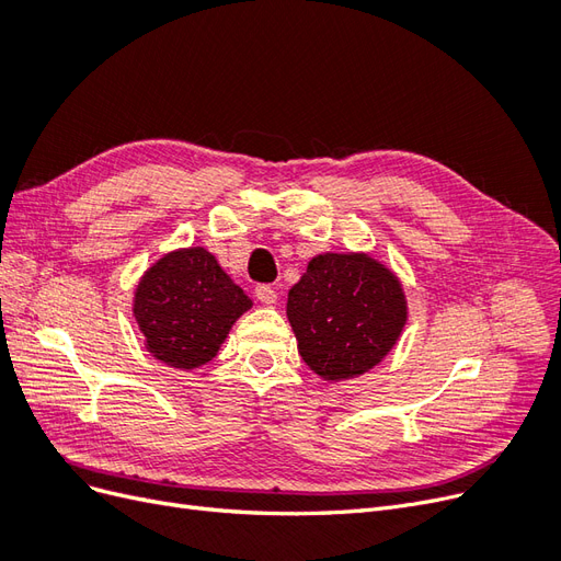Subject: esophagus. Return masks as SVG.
<instances>
[{"mask_svg":"<svg viewBox=\"0 0 561 561\" xmlns=\"http://www.w3.org/2000/svg\"><path fill=\"white\" fill-rule=\"evenodd\" d=\"M254 297H257L264 304V307H274L276 299H278L276 290L271 285H257V287H254Z\"/></svg>","mask_w":561,"mask_h":561,"instance_id":"esophagus-1","label":"esophagus"}]
</instances>
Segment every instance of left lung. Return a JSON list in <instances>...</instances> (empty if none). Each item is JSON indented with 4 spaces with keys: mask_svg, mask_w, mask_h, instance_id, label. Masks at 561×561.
Here are the masks:
<instances>
[{
    "mask_svg": "<svg viewBox=\"0 0 561 561\" xmlns=\"http://www.w3.org/2000/svg\"><path fill=\"white\" fill-rule=\"evenodd\" d=\"M285 313L301 360L339 383L386 358L410 307L396 271L369 252H322L290 287Z\"/></svg>",
    "mask_w": 561,
    "mask_h": 561,
    "instance_id": "left-lung-1",
    "label": "left lung"
}]
</instances>
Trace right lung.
<instances>
[{
  "instance_id": "1",
  "label": "right lung",
  "mask_w": 561,
  "mask_h": 561,
  "mask_svg": "<svg viewBox=\"0 0 561 561\" xmlns=\"http://www.w3.org/2000/svg\"><path fill=\"white\" fill-rule=\"evenodd\" d=\"M252 299L201 245L165 252L140 276L133 316L159 363L192 371L222 348Z\"/></svg>"
}]
</instances>
